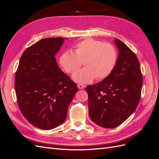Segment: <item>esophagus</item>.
<instances>
[{
    "label": "esophagus",
    "instance_id": "esophagus-1",
    "mask_svg": "<svg viewBox=\"0 0 159 159\" xmlns=\"http://www.w3.org/2000/svg\"><path fill=\"white\" fill-rule=\"evenodd\" d=\"M78 88L80 89H82L84 88V85H82V84H78Z\"/></svg>",
    "mask_w": 159,
    "mask_h": 159
}]
</instances>
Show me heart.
<instances>
[{
	"label": "heart",
	"mask_w": 159,
	"mask_h": 159,
	"mask_svg": "<svg viewBox=\"0 0 159 159\" xmlns=\"http://www.w3.org/2000/svg\"><path fill=\"white\" fill-rule=\"evenodd\" d=\"M117 52L109 43L93 38L81 41L74 46V52L66 51L60 57V64L68 74H74L83 62L85 68L72 76L77 83L88 84L107 77L117 61Z\"/></svg>",
	"instance_id": "heart-1"
}]
</instances>
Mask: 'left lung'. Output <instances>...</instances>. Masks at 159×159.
<instances>
[{"instance_id": "obj_1", "label": "left lung", "mask_w": 159, "mask_h": 159, "mask_svg": "<svg viewBox=\"0 0 159 159\" xmlns=\"http://www.w3.org/2000/svg\"><path fill=\"white\" fill-rule=\"evenodd\" d=\"M114 42L119 54L112 71L102 81L85 88L91 120L108 129L119 126L135 111L143 85L137 57L122 41L115 38Z\"/></svg>"}]
</instances>
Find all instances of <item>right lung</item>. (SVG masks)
Returning <instances> with one entry per match:
<instances>
[{
    "mask_svg": "<svg viewBox=\"0 0 159 159\" xmlns=\"http://www.w3.org/2000/svg\"><path fill=\"white\" fill-rule=\"evenodd\" d=\"M66 39L44 38L28 48L16 72L14 88L19 109L32 125L41 129L50 130L64 123L78 91L55 58Z\"/></svg>",
    "mask_w": 159,
    "mask_h": 159,
    "instance_id": "right-lung-1",
    "label": "right lung"
}]
</instances>
